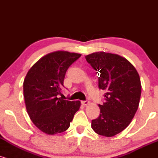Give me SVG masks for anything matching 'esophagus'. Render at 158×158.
I'll list each match as a JSON object with an SVG mask.
<instances>
[{
	"mask_svg": "<svg viewBox=\"0 0 158 158\" xmlns=\"http://www.w3.org/2000/svg\"><path fill=\"white\" fill-rule=\"evenodd\" d=\"M81 102H82V104L83 105V106H87V105L89 104V100H83Z\"/></svg>",
	"mask_w": 158,
	"mask_h": 158,
	"instance_id": "esophagus-1",
	"label": "esophagus"
}]
</instances>
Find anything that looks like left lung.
Here are the masks:
<instances>
[{"instance_id": "obj_1", "label": "left lung", "mask_w": 158, "mask_h": 158, "mask_svg": "<svg viewBox=\"0 0 158 158\" xmlns=\"http://www.w3.org/2000/svg\"><path fill=\"white\" fill-rule=\"evenodd\" d=\"M98 73V87L106 91L105 102L99 105L100 114L91 121L95 133L112 137L129 125L140 102L141 84L137 70L117 54L97 52L85 56Z\"/></svg>"}]
</instances>
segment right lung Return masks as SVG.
<instances>
[{"instance_id":"right-lung-1","label":"right lung","mask_w":158,"mask_h":158,"mask_svg":"<svg viewBox=\"0 0 158 158\" xmlns=\"http://www.w3.org/2000/svg\"><path fill=\"white\" fill-rule=\"evenodd\" d=\"M81 55L56 51L41 58L28 70L23 82L28 114L42 132L54 135L66 131L79 110L81 102L59 97L68 68Z\"/></svg>"}]
</instances>
